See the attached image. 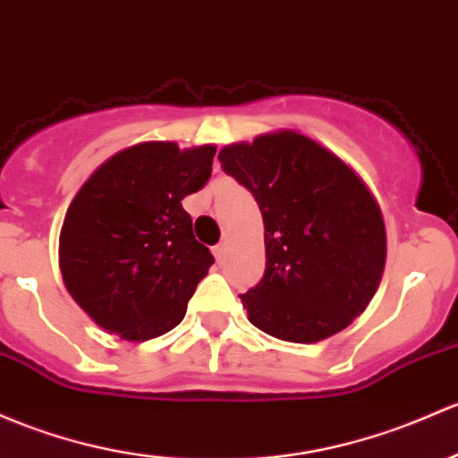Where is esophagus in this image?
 I'll return each mask as SVG.
<instances>
[{
	"mask_svg": "<svg viewBox=\"0 0 458 458\" xmlns=\"http://www.w3.org/2000/svg\"><path fill=\"white\" fill-rule=\"evenodd\" d=\"M225 252H228V243H225V242H221L219 245H215V257L219 259V261H224Z\"/></svg>",
	"mask_w": 458,
	"mask_h": 458,
	"instance_id": "esophagus-1",
	"label": "esophagus"
}]
</instances>
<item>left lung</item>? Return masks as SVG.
Returning <instances> with one entry per match:
<instances>
[{"mask_svg":"<svg viewBox=\"0 0 458 458\" xmlns=\"http://www.w3.org/2000/svg\"><path fill=\"white\" fill-rule=\"evenodd\" d=\"M266 225V274L242 296L248 320L311 344L349 327L377 292L386 228L377 199L335 153L302 133H263L219 151Z\"/></svg>","mask_w":458,"mask_h":458,"instance_id":"obj_1","label":"left lung"}]
</instances>
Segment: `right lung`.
Segmentation results:
<instances>
[{"mask_svg":"<svg viewBox=\"0 0 458 458\" xmlns=\"http://www.w3.org/2000/svg\"><path fill=\"white\" fill-rule=\"evenodd\" d=\"M216 147L140 142L103 162L65 213L59 266L70 296L107 334L144 343L182 322L215 259L182 199L213 173Z\"/></svg>","mask_w":458,"mask_h":458,"instance_id":"right-lung-1","label":"right lung"}]
</instances>
